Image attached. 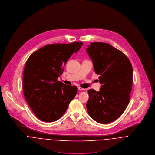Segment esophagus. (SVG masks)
<instances>
[{
    "label": "esophagus",
    "instance_id": "esophagus-1",
    "mask_svg": "<svg viewBox=\"0 0 155 155\" xmlns=\"http://www.w3.org/2000/svg\"><path fill=\"white\" fill-rule=\"evenodd\" d=\"M78 89L79 90H81V91H83V90H85V89L84 88H81V87H78Z\"/></svg>",
    "mask_w": 155,
    "mask_h": 155
}]
</instances>
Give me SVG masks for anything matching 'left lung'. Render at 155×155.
I'll return each instance as SVG.
<instances>
[{
	"mask_svg": "<svg viewBox=\"0 0 155 155\" xmlns=\"http://www.w3.org/2000/svg\"><path fill=\"white\" fill-rule=\"evenodd\" d=\"M86 51L102 84L99 91L88 90L87 112L95 121L108 124L118 119L129 104L133 67L126 55L108 43H90Z\"/></svg>",
	"mask_w": 155,
	"mask_h": 155,
	"instance_id": "left-lung-1",
	"label": "left lung"
}]
</instances>
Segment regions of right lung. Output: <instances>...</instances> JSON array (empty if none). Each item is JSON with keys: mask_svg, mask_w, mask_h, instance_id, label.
Wrapping results in <instances>:
<instances>
[{"mask_svg": "<svg viewBox=\"0 0 155 155\" xmlns=\"http://www.w3.org/2000/svg\"><path fill=\"white\" fill-rule=\"evenodd\" d=\"M83 43L51 44L28 58L23 72L25 98L35 116L44 122L58 120L66 112L78 88L59 81L70 56Z\"/></svg>", "mask_w": 155, "mask_h": 155, "instance_id": "1", "label": "right lung"}]
</instances>
